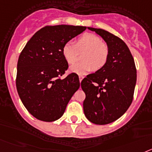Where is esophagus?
<instances>
[{
	"label": "esophagus",
	"mask_w": 152,
	"mask_h": 152,
	"mask_svg": "<svg viewBox=\"0 0 152 152\" xmlns=\"http://www.w3.org/2000/svg\"><path fill=\"white\" fill-rule=\"evenodd\" d=\"M83 78H84L83 76H79V79H80V83H81V82H82V80H83Z\"/></svg>",
	"instance_id": "esophagus-1"
}]
</instances>
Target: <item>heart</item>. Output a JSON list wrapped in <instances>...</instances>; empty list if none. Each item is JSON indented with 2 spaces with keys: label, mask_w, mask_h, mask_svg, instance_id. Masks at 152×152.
I'll return each instance as SVG.
<instances>
[{
  "label": "heart",
  "mask_w": 152,
  "mask_h": 152,
  "mask_svg": "<svg viewBox=\"0 0 152 152\" xmlns=\"http://www.w3.org/2000/svg\"><path fill=\"white\" fill-rule=\"evenodd\" d=\"M82 60L71 66L69 70L78 75H86L92 70H99L106 64L109 56V47L102 42L101 38L93 34H85L77 39L76 43L68 41L63 45L62 53L69 64L77 60L79 52H83Z\"/></svg>",
  "instance_id": "1"
}]
</instances>
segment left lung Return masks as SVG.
I'll return each mask as SVG.
<instances>
[{"label":"left lung","instance_id":"left-lung-1","mask_svg":"<svg viewBox=\"0 0 152 152\" xmlns=\"http://www.w3.org/2000/svg\"><path fill=\"white\" fill-rule=\"evenodd\" d=\"M99 34L109 47L107 63L81 82L86 94L84 114L96 125H106L119 118L132 102L136 68L125 42L102 29L88 27Z\"/></svg>","mask_w":152,"mask_h":152}]
</instances>
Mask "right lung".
I'll return each mask as SVG.
<instances>
[{
  "label": "right lung",
  "mask_w": 152,
  "mask_h": 152,
  "mask_svg": "<svg viewBox=\"0 0 152 152\" xmlns=\"http://www.w3.org/2000/svg\"><path fill=\"white\" fill-rule=\"evenodd\" d=\"M86 29L72 25L46 26L35 33L20 54L17 90L25 108L37 119H59L80 88L76 73L60 78L69 66L62 49Z\"/></svg>",
  "instance_id": "1"
}]
</instances>
